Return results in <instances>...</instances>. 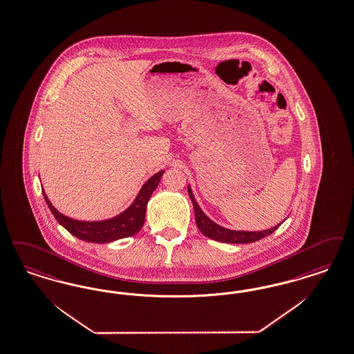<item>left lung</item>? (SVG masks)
<instances>
[{
	"instance_id": "left-lung-1",
	"label": "left lung",
	"mask_w": 354,
	"mask_h": 354,
	"mask_svg": "<svg viewBox=\"0 0 354 354\" xmlns=\"http://www.w3.org/2000/svg\"><path fill=\"white\" fill-rule=\"evenodd\" d=\"M188 195L192 201L194 209H195V220H196V225H198L200 232L207 236L208 239H212L214 241H220V242H227V243H252L255 241H259L266 236L271 234L272 232H275L278 227H271L268 230H262V232H239V230H229L225 227L217 225L216 223H213L212 220H209L204 212L200 209V207L196 203V200L194 198V194L191 191V188L188 187Z\"/></svg>"
}]
</instances>
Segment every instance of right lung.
I'll return each instance as SVG.
<instances>
[{"label":"right lung","instance_id":"1","mask_svg":"<svg viewBox=\"0 0 354 354\" xmlns=\"http://www.w3.org/2000/svg\"><path fill=\"white\" fill-rule=\"evenodd\" d=\"M165 171L156 172L154 176H151L146 183L143 184L141 192L138 194L134 203L127 208V211L115 216L111 220L105 221H96V223H88V221H77L72 220L70 217H66L64 214L57 212L53 207L50 200L44 195V200L50 208L54 217L57 218L60 225L66 227L71 234L77 237L79 240L95 242V243H105L112 241L120 240L130 237L136 233H138L143 227L145 223V213L146 205L150 200L151 194L154 192L158 184L160 182V178Z\"/></svg>","mask_w":354,"mask_h":354}]
</instances>
